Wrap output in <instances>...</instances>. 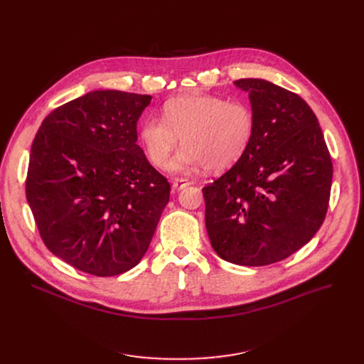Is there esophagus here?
Wrapping results in <instances>:
<instances>
[{"mask_svg": "<svg viewBox=\"0 0 364 364\" xmlns=\"http://www.w3.org/2000/svg\"><path fill=\"white\" fill-rule=\"evenodd\" d=\"M192 184V181H188L186 178H176L174 181H172V187L177 188V190H181V188H186L187 186Z\"/></svg>", "mask_w": 364, "mask_h": 364, "instance_id": "34e87169", "label": "esophagus"}]
</instances>
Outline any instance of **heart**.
Returning <instances> with one entry per match:
<instances>
[{
    "label": "heart",
    "mask_w": 364,
    "mask_h": 364,
    "mask_svg": "<svg viewBox=\"0 0 364 364\" xmlns=\"http://www.w3.org/2000/svg\"><path fill=\"white\" fill-rule=\"evenodd\" d=\"M255 131L252 109L220 95L190 92L168 100L161 118H149L140 140L150 162L166 168L172 151L186 144L172 161V169L193 171L206 166L223 172L236 165L250 149Z\"/></svg>",
    "instance_id": "b5f03b06"
}]
</instances>
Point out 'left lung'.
Listing matches in <instances>:
<instances>
[{
	"label": "left lung",
	"mask_w": 364,
	"mask_h": 364,
	"mask_svg": "<svg viewBox=\"0 0 364 364\" xmlns=\"http://www.w3.org/2000/svg\"><path fill=\"white\" fill-rule=\"evenodd\" d=\"M255 118L246 155L202 188L205 224L224 261L259 267L309 243L329 206L333 166L314 112L298 94L243 78Z\"/></svg>",
	"instance_id": "obj_1"
}]
</instances>
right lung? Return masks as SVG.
Segmentation results:
<instances>
[{"label":"right lung","instance_id":"obj_1","mask_svg":"<svg viewBox=\"0 0 364 364\" xmlns=\"http://www.w3.org/2000/svg\"><path fill=\"white\" fill-rule=\"evenodd\" d=\"M150 95L99 90L54 109L31 147L26 199L48 250L99 277L122 274L149 250L168 180L137 144Z\"/></svg>","mask_w":364,"mask_h":364}]
</instances>
